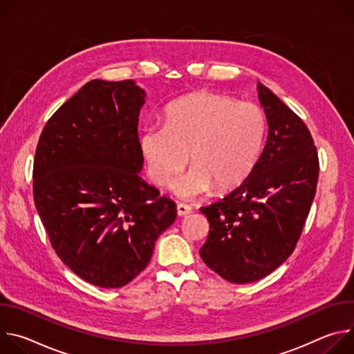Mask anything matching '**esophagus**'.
I'll list each match as a JSON object with an SVG mask.
<instances>
[{"label": "esophagus", "mask_w": 354, "mask_h": 354, "mask_svg": "<svg viewBox=\"0 0 354 354\" xmlns=\"http://www.w3.org/2000/svg\"><path fill=\"white\" fill-rule=\"evenodd\" d=\"M176 213H178L179 217H185V216H187V214L192 213V207H189V206L180 203V205L176 206Z\"/></svg>", "instance_id": "1"}]
</instances>
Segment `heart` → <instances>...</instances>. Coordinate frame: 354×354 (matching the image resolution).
Returning a JSON list of instances; mask_svg holds the SVG:
<instances>
[{
    "instance_id": "b5f03b06",
    "label": "heart",
    "mask_w": 354,
    "mask_h": 354,
    "mask_svg": "<svg viewBox=\"0 0 354 354\" xmlns=\"http://www.w3.org/2000/svg\"><path fill=\"white\" fill-rule=\"evenodd\" d=\"M266 116L261 106L236 102L228 95L197 92L167 106L164 126H145L138 137L151 180L167 186L190 160V171L176 179L172 192L193 200L243 180L263 147Z\"/></svg>"
}]
</instances>
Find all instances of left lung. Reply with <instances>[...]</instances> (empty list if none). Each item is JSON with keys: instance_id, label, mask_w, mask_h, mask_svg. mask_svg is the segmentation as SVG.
I'll list each match as a JSON object with an SVG mask.
<instances>
[{"instance_id": "obj_1", "label": "left lung", "mask_w": 354, "mask_h": 354, "mask_svg": "<svg viewBox=\"0 0 354 354\" xmlns=\"http://www.w3.org/2000/svg\"><path fill=\"white\" fill-rule=\"evenodd\" d=\"M258 97L268 140L249 175L224 198L200 207L210 224L203 262L230 283L258 281L291 254L317 190L319 162L310 130L263 84Z\"/></svg>"}]
</instances>
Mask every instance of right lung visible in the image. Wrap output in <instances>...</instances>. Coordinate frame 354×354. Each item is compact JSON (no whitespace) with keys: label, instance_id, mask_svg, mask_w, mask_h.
I'll return each mask as SVG.
<instances>
[{"label":"right lung","instance_id":"1","mask_svg":"<svg viewBox=\"0 0 354 354\" xmlns=\"http://www.w3.org/2000/svg\"><path fill=\"white\" fill-rule=\"evenodd\" d=\"M144 104L133 80H92L50 118L36 148L39 217L66 266L97 287L140 274L176 218L175 201L138 175Z\"/></svg>","mask_w":354,"mask_h":354}]
</instances>
